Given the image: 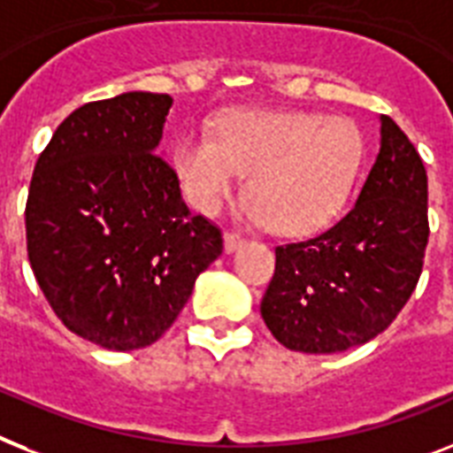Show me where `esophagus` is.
Returning a JSON list of instances; mask_svg holds the SVG:
<instances>
[{
    "instance_id": "esophagus-1",
    "label": "esophagus",
    "mask_w": 453,
    "mask_h": 453,
    "mask_svg": "<svg viewBox=\"0 0 453 453\" xmlns=\"http://www.w3.org/2000/svg\"><path fill=\"white\" fill-rule=\"evenodd\" d=\"M246 244V239L237 233H226L223 234V246H226V253L239 251L242 246Z\"/></svg>"
}]
</instances>
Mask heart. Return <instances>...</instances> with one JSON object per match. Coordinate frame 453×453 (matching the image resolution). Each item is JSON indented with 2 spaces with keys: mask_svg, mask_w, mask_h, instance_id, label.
Listing matches in <instances>:
<instances>
[{
  "mask_svg": "<svg viewBox=\"0 0 453 453\" xmlns=\"http://www.w3.org/2000/svg\"><path fill=\"white\" fill-rule=\"evenodd\" d=\"M365 143L356 123L310 111H237L211 134H188L174 153L183 195L214 214L249 172L246 219L279 234L326 226L347 200Z\"/></svg>",
  "mask_w": 453,
  "mask_h": 453,
  "instance_id": "1",
  "label": "heart"
}]
</instances>
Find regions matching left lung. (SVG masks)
<instances>
[{"instance_id": "8db88e82", "label": "left lung", "mask_w": 453, "mask_h": 453, "mask_svg": "<svg viewBox=\"0 0 453 453\" xmlns=\"http://www.w3.org/2000/svg\"><path fill=\"white\" fill-rule=\"evenodd\" d=\"M358 200L326 233L277 246L265 326L290 351L334 354L384 333L417 288L428 244V176L388 116Z\"/></svg>"}]
</instances>
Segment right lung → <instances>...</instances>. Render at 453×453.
Returning <instances> with one entry per match:
<instances>
[{
  "mask_svg": "<svg viewBox=\"0 0 453 453\" xmlns=\"http://www.w3.org/2000/svg\"><path fill=\"white\" fill-rule=\"evenodd\" d=\"M172 97L123 93L79 106L35 165L25 230L36 284L65 326L113 351L153 344L223 251L157 156Z\"/></svg>",
  "mask_w": 453,
  "mask_h": 453,
  "instance_id": "obj_1",
  "label": "right lung"
}]
</instances>
